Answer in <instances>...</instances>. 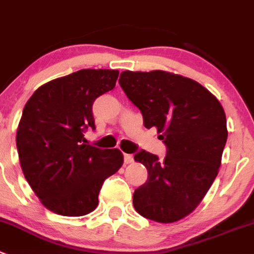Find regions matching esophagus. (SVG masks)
<instances>
[{"label": "esophagus", "instance_id": "esophagus-1", "mask_svg": "<svg viewBox=\"0 0 254 254\" xmlns=\"http://www.w3.org/2000/svg\"><path fill=\"white\" fill-rule=\"evenodd\" d=\"M124 161L125 164L133 163V156L130 155V154H124Z\"/></svg>", "mask_w": 254, "mask_h": 254}]
</instances>
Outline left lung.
I'll use <instances>...</instances> for the list:
<instances>
[{
	"instance_id": "left-lung-1",
	"label": "left lung",
	"mask_w": 254,
	"mask_h": 254,
	"mask_svg": "<svg viewBox=\"0 0 254 254\" xmlns=\"http://www.w3.org/2000/svg\"><path fill=\"white\" fill-rule=\"evenodd\" d=\"M120 85L140 110L146 128L156 127L166 156L134 154L148 180L133 193L134 209L150 220L174 223L192 213L213 185L226 144V116L218 99L199 83L151 70L120 74Z\"/></svg>"
}]
</instances>
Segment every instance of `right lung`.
<instances>
[{"instance_id": "right-lung-1", "label": "right lung", "mask_w": 254, "mask_h": 254, "mask_svg": "<svg viewBox=\"0 0 254 254\" xmlns=\"http://www.w3.org/2000/svg\"><path fill=\"white\" fill-rule=\"evenodd\" d=\"M115 69H80L36 89L17 130L20 166L41 203L64 216H82L98 206L104 181L124 164L119 149L85 144L95 129L93 104L112 90Z\"/></svg>"}]
</instances>
